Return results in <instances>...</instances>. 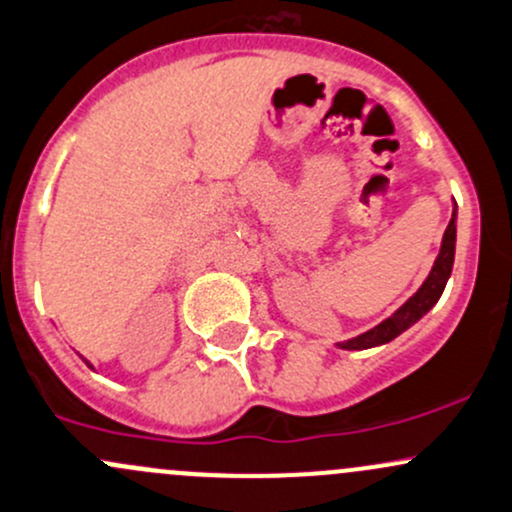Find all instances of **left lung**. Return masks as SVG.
<instances>
[{"mask_svg": "<svg viewBox=\"0 0 512 512\" xmlns=\"http://www.w3.org/2000/svg\"><path fill=\"white\" fill-rule=\"evenodd\" d=\"M454 250H456V208H454V215H451L449 225H446L444 230V240H441L437 262H434L432 272H429V277L424 279L419 292L414 294L412 299H407V304H402L390 319L383 321V324L370 328V331H365L363 336L338 343V346L346 348V351H363V348H373V346H380V343L392 341V338L400 336V333L407 331L412 324H417V321L422 319L434 304H437L441 292H444L446 279H449L451 267H454Z\"/></svg>", "mask_w": 512, "mask_h": 512, "instance_id": "left-lung-1", "label": "left lung"}]
</instances>
